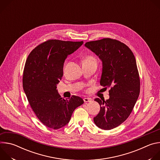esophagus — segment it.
I'll use <instances>...</instances> for the list:
<instances>
[{"mask_svg":"<svg viewBox=\"0 0 160 160\" xmlns=\"http://www.w3.org/2000/svg\"><path fill=\"white\" fill-rule=\"evenodd\" d=\"M83 101L85 102H90L91 101H92V99L88 98H85L83 99Z\"/></svg>","mask_w":160,"mask_h":160,"instance_id":"34e87169","label":"esophagus"}]
</instances>
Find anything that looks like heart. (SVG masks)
Returning <instances> with one entry per match:
<instances>
[{
    "instance_id": "b5f03b06",
    "label": "heart",
    "mask_w": 160,
    "mask_h": 160,
    "mask_svg": "<svg viewBox=\"0 0 160 160\" xmlns=\"http://www.w3.org/2000/svg\"><path fill=\"white\" fill-rule=\"evenodd\" d=\"M84 61H96V59H95L94 58H93L92 56H87V57L85 59Z\"/></svg>"
}]
</instances>
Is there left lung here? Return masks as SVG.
<instances>
[{"label":"left lung","instance_id":"8db88e82","mask_svg":"<svg viewBox=\"0 0 160 160\" xmlns=\"http://www.w3.org/2000/svg\"><path fill=\"white\" fill-rule=\"evenodd\" d=\"M85 46L102 61V89L110 88L108 99H94L101 109L94 122L101 129L111 130L127 119L139 98L140 79L135 58L125 44L111 38L88 42Z\"/></svg>","mask_w":160,"mask_h":160}]
</instances>
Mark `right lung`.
I'll return each mask as SVG.
<instances>
[{
	"instance_id": "right-lung-1",
	"label": "right lung",
	"mask_w": 160,
	"mask_h": 160,
	"mask_svg": "<svg viewBox=\"0 0 160 160\" xmlns=\"http://www.w3.org/2000/svg\"><path fill=\"white\" fill-rule=\"evenodd\" d=\"M83 43L49 40L35 48L26 61L23 90L37 118L50 128L57 130L66 126L74 110L84 102L76 96L64 99L56 89L63 75L65 59Z\"/></svg>"
}]
</instances>
